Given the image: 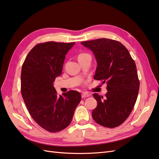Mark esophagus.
I'll list each match as a JSON object with an SVG mask.
<instances>
[{
	"label": "esophagus",
	"mask_w": 159,
	"mask_h": 159,
	"mask_svg": "<svg viewBox=\"0 0 159 159\" xmlns=\"http://www.w3.org/2000/svg\"><path fill=\"white\" fill-rule=\"evenodd\" d=\"M88 96H89V94L86 93H83L82 95H81V97L83 98H85L88 97Z\"/></svg>",
	"instance_id": "1"
}]
</instances>
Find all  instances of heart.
Wrapping results in <instances>:
<instances>
[{"label":"heart","mask_w":159,"mask_h":159,"mask_svg":"<svg viewBox=\"0 0 159 159\" xmlns=\"http://www.w3.org/2000/svg\"><path fill=\"white\" fill-rule=\"evenodd\" d=\"M86 55V53H80V55H79V57H81V56H83V55Z\"/></svg>","instance_id":"obj_1"}]
</instances>
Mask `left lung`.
<instances>
[{
  "label": "left lung",
  "instance_id": "left-lung-1",
  "mask_svg": "<svg viewBox=\"0 0 159 159\" xmlns=\"http://www.w3.org/2000/svg\"><path fill=\"white\" fill-rule=\"evenodd\" d=\"M92 50L97 61L94 79L107 83L105 97L93 93L98 105L92 111L96 123L107 128L119 126L130 116L139 89L136 64L122 43L101 38L81 42Z\"/></svg>",
  "mask_w": 159,
  "mask_h": 159
}]
</instances>
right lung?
<instances>
[{
	"instance_id": "right-lung-1",
	"label": "right lung",
	"mask_w": 159,
	"mask_h": 159,
	"mask_svg": "<svg viewBox=\"0 0 159 159\" xmlns=\"http://www.w3.org/2000/svg\"><path fill=\"white\" fill-rule=\"evenodd\" d=\"M75 42H47L35 46L26 56L21 72V93L36 123L57 133L72 121L80 93L70 90L58 96L53 83L62 73L66 55Z\"/></svg>"
}]
</instances>
